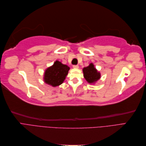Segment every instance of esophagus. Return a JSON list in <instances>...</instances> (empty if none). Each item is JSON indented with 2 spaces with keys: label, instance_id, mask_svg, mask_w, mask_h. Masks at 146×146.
Returning <instances> with one entry per match:
<instances>
[{
  "label": "esophagus",
  "instance_id": "1",
  "mask_svg": "<svg viewBox=\"0 0 146 146\" xmlns=\"http://www.w3.org/2000/svg\"><path fill=\"white\" fill-rule=\"evenodd\" d=\"M73 68L74 69H78V65H74L73 66Z\"/></svg>",
  "mask_w": 146,
  "mask_h": 146
}]
</instances>
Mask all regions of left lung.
Here are the masks:
<instances>
[{
  "label": "left lung",
  "instance_id": "8db88e82",
  "mask_svg": "<svg viewBox=\"0 0 146 146\" xmlns=\"http://www.w3.org/2000/svg\"><path fill=\"white\" fill-rule=\"evenodd\" d=\"M83 76L89 83H94L100 78V73L98 71L92 63L83 69Z\"/></svg>",
  "mask_w": 146,
  "mask_h": 146
}]
</instances>
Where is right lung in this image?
<instances>
[{
    "mask_svg": "<svg viewBox=\"0 0 146 146\" xmlns=\"http://www.w3.org/2000/svg\"><path fill=\"white\" fill-rule=\"evenodd\" d=\"M69 69L67 65L56 60L54 64L45 70L44 81L53 87L59 86L63 83Z\"/></svg>",
    "mask_w": 146,
    "mask_h": 146,
    "instance_id": "obj_1",
    "label": "right lung"
}]
</instances>
